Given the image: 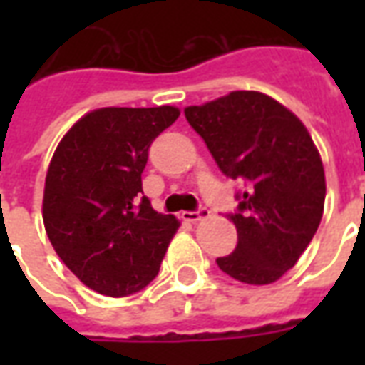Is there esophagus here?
<instances>
[{
    "label": "esophagus",
    "mask_w": 365,
    "mask_h": 365,
    "mask_svg": "<svg viewBox=\"0 0 365 365\" xmlns=\"http://www.w3.org/2000/svg\"><path fill=\"white\" fill-rule=\"evenodd\" d=\"M211 215V211L207 209V207H199L197 211H183L182 219L183 221H190V222H197L201 219H207Z\"/></svg>",
    "instance_id": "1"
}]
</instances>
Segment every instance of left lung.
I'll list each match as a JSON object with an SVG mask.
<instances>
[{
    "label": "left lung",
    "instance_id": "left-lung-1",
    "mask_svg": "<svg viewBox=\"0 0 365 365\" xmlns=\"http://www.w3.org/2000/svg\"><path fill=\"white\" fill-rule=\"evenodd\" d=\"M183 113L222 174L246 182L229 213L237 248L217 266L250 285L277 282L305 252L324 209V168L309 130L260 91H230Z\"/></svg>",
    "mask_w": 365,
    "mask_h": 365
}]
</instances>
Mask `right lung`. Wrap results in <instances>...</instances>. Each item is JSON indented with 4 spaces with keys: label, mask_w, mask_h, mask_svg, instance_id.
<instances>
[{
    "label": "right lung",
    "mask_w": 365,
    "mask_h": 365,
    "mask_svg": "<svg viewBox=\"0 0 365 365\" xmlns=\"http://www.w3.org/2000/svg\"><path fill=\"white\" fill-rule=\"evenodd\" d=\"M180 109L103 107L60 140L46 172L43 219L68 269L90 289L127 297L158 275L180 222L143 195L152 140Z\"/></svg>",
    "instance_id": "add662e5"
}]
</instances>
